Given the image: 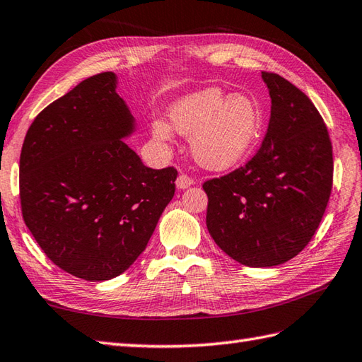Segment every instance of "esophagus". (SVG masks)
Here are the masks:
<instances>
[{
	"instance_id": "obj_1",
	"label": "esophagus",
	"mask_w": 362,
	"mask_h": 362,
	"mask_svg": "<svg viewBox=\"0 0 362 362\" xmlns=\"http://www.w3.org/2000/svg\"><path fill=\"white\" fill-rule=\"evenodd\" d=\"M193 183H194V180L191 179V177H188L187 174H180L179 177H177V180H175V185H177V188H179V189H185V188L193 185Z\"/></svg>"
}]
</instances>
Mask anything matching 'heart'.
<instances>
[{"instance_id": "b5f03b06", "label": "heart", "mask_w": 362, "mask_h": 362, "mask_svg": "<svg viewBox=\"0 0 362 362\" xmlns=\"http://www.w3.org/2000/svg\"><path fill=\"white\" fill-rule=\"evenodd\" d=\"M169 122L177 133L191 136V153L199 165L224 171L251 151L262 129V115L250 95L226 97L221 88L210 86L173 103ZM171 127L163 120H153V138L168 144L173 139Z\"/></svg>"}]
</instances>
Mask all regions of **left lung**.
<instances>
[{
	"label": "left lung",
	"mask_w": 362,
	"mask_h": 362,
	"mask_svg": "<svg viewBox=\"0 0 362 362\" xmlns=\"http://www.w3.org/2000/svg\"><path fill=\"white\" fill-rule=\"evenodd\" d=\"M272 116L245 166L202 185L207 229L233 260L274 267L300 254L318 229L332 188V146L309 97L278 74L262 72Z\"/></svg>",
	"instance_id": "8db88e82"
}]
</instances>
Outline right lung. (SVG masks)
<instances>
[{
  "label": "right lung",
  "mask_w": 362,
  "mask_h": 362,
  "mask_svg": "<svg viewBox=\"0 0 362 362\" xmlns=\"http://www.w3.org/2000/svg\"><path fill=\"white\" fill-rule=\"evenodd\" d=\"M117 76L81 81L34 119L20 153L25 224L47 257L76 278L108 281L146 250L175 191L122 139L136 125Z\"/></svg>",
  "instance_id": "add662e5"
}]
</instances>
